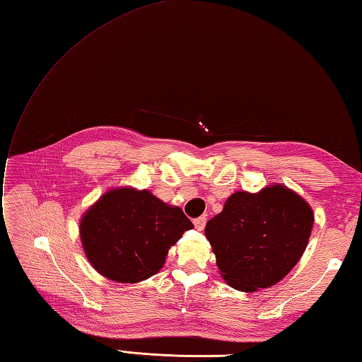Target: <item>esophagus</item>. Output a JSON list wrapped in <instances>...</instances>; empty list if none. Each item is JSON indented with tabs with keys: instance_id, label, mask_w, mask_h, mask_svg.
Wrapping results in <instances>:
<instances>
[{
	"instance_id": "34e87169",
	"label": "esophagus",
	"mask_w": 362,
	"mask_h": 362,
	"mask_svg": "<svg viewBox=\"0 0 362 362\" xmlns=\"http://www.w3.org/2000/svg\"><path fill=\"white\" fill-rule=\"evenodd\" d=\"M194 224H195V228L198 230H203L204 226H206V216L204 215L203 216H198V218L194 220Z\"/></svg>"
}]
</instances>
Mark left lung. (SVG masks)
Here are the masks:
<instances>
[{"instance_id": "left-lung-1", "label": "left lung", "mask_w": 362, "mask_h": 362, "mask_svg": "<svg viewBox=\"0 0 362 362\" xmlns=\"http://www.w3.org/2000/svg\"><path fill=\"white\" fill-rule=\"evenodd\" d=\"M315 215L282 184L235 192L206 224L221 277L240 291L269 288L290 272L308 245Z\"/></svg>"}]
</instances>
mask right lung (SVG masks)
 <instances>
[{
  "instance_id": "1",
  "label": "right lung",
  "mask_w": 362,
  "mask_h": 362,
  "mask_svg": "<svg viewBox=\"0 0 362 362\" xmlns=\"http://www.w3.org/2000/svg\"><path fill=\"white\" fill-rule=\"evenodd\" d=\"M194 228L180 207L148 190L107 192L80 220V240L93 268L110 280L136 284L164 267L168 249Z\"/></svg>"
}]
</instances>
